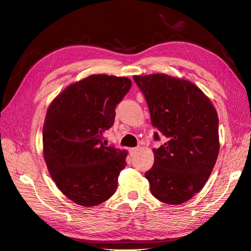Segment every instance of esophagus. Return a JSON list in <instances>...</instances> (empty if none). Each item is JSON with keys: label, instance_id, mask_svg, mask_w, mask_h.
Segmentation results:
<instances>
[{"label": "esophagus", "instance_id": "1", "mask_svg": "<svg viewBox=\"0 0 251 251\" xmlns=\"http://www.w3.org/2000/svg\"><path fill=\"white\" fill-rule=\"evenodd\" d=\"M138 151V148H131V149H128V153H130L131 156H133L136 154V151Z\"/></svg>", "mask_w": 251, "mask_h": 251}]
</instances>
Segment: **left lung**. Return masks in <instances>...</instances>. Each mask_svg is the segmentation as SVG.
I'll use <instances>...</instances> for the list:
<instances>
[{"label":"left lung","mask_w":251,"mask_h":251,"mask_svg":"<svg viewBox=\"0 0 251 251\" xmlns=\"http://www.w3.org/2000/svg\"><path fill=\"white\" fill-rule=\"evenodd\" d=\"M156 132L153 168L146 173L151 193L166 204H181L199 193L219 154V119L214 105L194 83L151 74L133 76Z\"/></svg>","instance_id":"8db88e82"}]
</instances>
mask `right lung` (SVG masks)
I'll list each match as a JSON object with an SVG mask.
<instances>
[{
  "mask_svg": "<svg viewBox=\"0 0 251 251\" xmlns=\"http://www.w3.org/2000/svg\"><path fill=\"white\" fill-rule=\"evenodd\" d=\"M131 87L126 77L90 75L66 88L47 111L45 161L56 186L81 206H95L116 192L126 151L102 143V134Z\"/></svg>",
  "mask_w": 251,
  "mask_h": 251,
  "instance_id": "right-lung-1",
  "label": "right lung"
}]
</instances>
